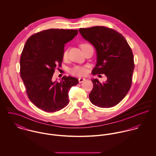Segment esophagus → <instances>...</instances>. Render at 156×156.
<instances>
[{
    "label": "esophagus",
    "instance_id": "1",
    "mask_svg": "<svg viewBox=\"0 0 156 156\" xmlns=\"http://www.w3.org/2000/svg\"><path fill=\"white\" fill-rule=\"evenodd\" d=\"M85 80V78H79V83H82L83 82H84Z\"/></svg>",
    "mask_w": 156,
    "mask_h": 156
}]
</instances>
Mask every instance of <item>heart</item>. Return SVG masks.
<instances>
[{"label":"heart","mask_w":156,"mask_h":156,"mask_svg":"<svg viewBox=\"0 0 156 156\" xmlns=\"http://www.w3.org/2000/svg\"><path fill=\"white\" fill-rule=\"evenodd\" d=\"M88 45H90L88 43H83V44L80 45V47L82 49V50H83ZM62 57H63V59H67V57H68V49H65L64 50L63 53H62ZM69 72L70 74H71L72 75H74V76H83L87 74L88 70L85 66H74V67L71 68L69 69Z\"/></svg>","instance_id":"1"}]
</instances>
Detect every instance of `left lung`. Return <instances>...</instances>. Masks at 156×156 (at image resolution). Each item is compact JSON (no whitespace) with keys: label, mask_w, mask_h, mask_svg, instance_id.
Wrapping results in <instances>:
<instances>
[{"label":"left lung","mask_w":156,"mask_h":156,"mask_svg":"<svg viewBox=\"0 0 156 156\" xmlns=\"http://www.w3.org/2000/svg\"><path fill=\"white\" fill-rule=\"evenodd\" d=\"M79 32L97 50V62L92 73L108 77L105 83L92 79L89 100L100 108L113 107L126 97L132 83L134 63L131 47L122 34L111 28L94 26L80 28Z\"/></svg>","instance_id":"obj_1"}]
</instances>
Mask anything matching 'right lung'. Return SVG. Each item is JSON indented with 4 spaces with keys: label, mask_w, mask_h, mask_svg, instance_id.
<instances>
[{
    "label": "right lung",
    "mask_w": 156,
    "mask_h": 156,
    "mask_svg": "<svg viewBox=\"0 0 156 156\" xmlns=\"http://www.w3.org/2000/svg\"><path fill=\"white\" fill-rule=\"evenodd\" d=\"M78 34L77 30L50 29L30 36L20 56V76L29 99L46 112L61 110L69 103L68 91L78 79L63 76L53 82L56 68L61 67L64 45Z\"/></svg>",
    "instance_id": "obj_1"
}]
</instances>
